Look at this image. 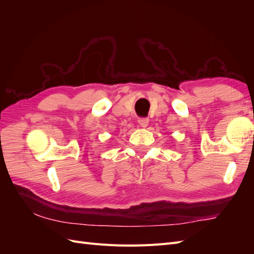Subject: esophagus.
Returning <instances> with one entry per match:
<instances>
[{"label": "esophagus", "mask_w": 254, "mask_h": 254, "mask_svg": "<svg viewBox=\"0 0 254 254\" xmlns=\"http://www.w3.org/2000/svg\"><path fill=\"white\" fill-rule=\"evenodd\" d=\"M139 124L142 126V127H147V125H148V123H149V119L148 118H141V119H139Z\"/></svg>", "instance_id": "obj_1"}]
</instances>
